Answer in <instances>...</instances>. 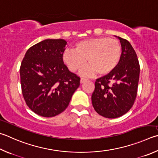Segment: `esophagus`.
Wrapping results in <instances>:
<instances>
[{
	"label": "esophagus",
	"instance_id": "1",
	"mask_svg": "<svg viewBox=\"0 0 158 158\" xmlns=\"http://www.w3.org/2000/svg\"><path fill=\"white\" fill-rule=\"evenodd\" d=\"M87 81V79L81 78V79H80V83H81V84H83V83H84L85 81Z\"/></svg>",
	"mask_w": 158,
	"mask_h": 158
}]
</instances>
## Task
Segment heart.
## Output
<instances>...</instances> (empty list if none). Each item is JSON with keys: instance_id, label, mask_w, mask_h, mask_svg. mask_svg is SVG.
Returning a JSON list of instances; mask_svg holds the SVG:
<instances>
[{"instance_id": "1", "label": "heart", "mask_w": 158, "mask_h": 158, "mask_svg": "<svg viewBox=\"0 0 158 158\" xmlns=\"http://www.w3.org/2000/svg\"><path fill=\"white\" fill-rule=\"evenodd\" d=\"M122 56V46L116 39L99 37L84 40L75 45V50H66L63 60L73 72L83 68V75L93 77L97 73L105 76L112 73L119 64Z\"/></svg>"}]
</instances>
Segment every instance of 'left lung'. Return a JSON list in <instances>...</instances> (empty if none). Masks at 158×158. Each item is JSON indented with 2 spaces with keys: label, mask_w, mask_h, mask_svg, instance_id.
Here are the masks:
<instances>
[{
  "label": "left lung",
  "mask_w": 158,
  "mask_h": 158,
  "mask_svg": "<svg viewBox=\"0 0 158 158\" xmlns=\"http://www.w3.org/2000/svg\"><path fill=\"white\" fill-rule=\"evenodd\" d=\"M115 36L122 46L119 64L112 73L96 80L92 94L95 111L110 119L124 115L133 106L140 71L138 59L131 44L127 40Z\"/></svg>",
  "instance_id": "obj_1"
}]
</instances>
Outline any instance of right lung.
Listing matches in <instances>:
<instances>
[{"label": "right lung", "mask_w": 158, "mask_h": 158, "mask_svg": "<svg viewBox=\"0 0 158 158\" xmlns=\"http://www.w3.org/2000/svg\"><path fill=\"white\" fill-rule=\"evenodd\" d=\"M64 39H45L28 49L20 68L22 93L27 106L45 117H54L68 106L80 78L63 61Z\"/></svg>", "instance_id": "obj_1"}]
</instances>
